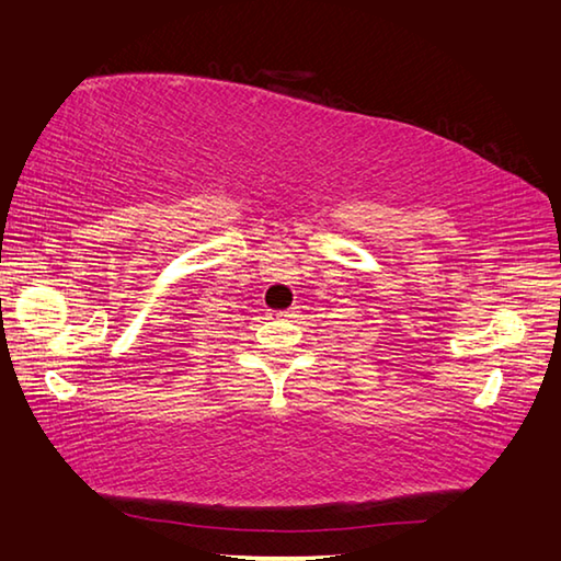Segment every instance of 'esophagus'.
I'll use <instances>...</instances> for the list:
<instances>
[{
    "label": "esophagus",
    "instance_id": "obj_1",
    "mask_svg": "<svg viewBox=\"0 0 561 561\" xmlns=\"http://www.w3.org/2000/svg\"><path fill=\"white\" fill-rule=\"evenodd\" d=\"M276 317H288V312H276Z\"/></svg>",
    "mask_w": 561,
    "mask_h": 561
}]
</instances>
